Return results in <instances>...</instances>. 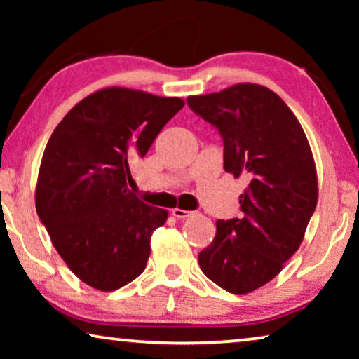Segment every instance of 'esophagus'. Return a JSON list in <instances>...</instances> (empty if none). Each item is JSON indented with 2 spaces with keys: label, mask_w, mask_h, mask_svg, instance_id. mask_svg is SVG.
<instances>
[{
  "label": "esophagus",
  "mask_w": 359,
  "mask_h": 359,
  "mask_svg": "<svg viewBox=\"0 0 359 359\" xmlns=\"http://www.w3.org/2000/svg\"><path fill=\"white\" fill-rule=\"evenodd\" d=\"M171 214H173L176 219H186V217H189V215H191L189 210H183V209H178V208L171 210Z\"/></svg>",
  "instance_id": "34e87169"
}]
</instances>
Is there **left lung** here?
<instances>
[{"label": "left lung", "mask_w": 359, "mask_h": 359, "mask_svg": "<svg viewBox=\"0 0 359 359\" xmlns=\"http://www.w3.org/2000/svg\"><path fill=\"white\" fill-rule=\"evenodd\" d=\"M189 109L219 130L224 170L250 183L238 217L217 220L199 266L230 294H247L271 281L297 252L317 205V173L307 137L281 97L242 83L189 96Z\"/></svg>", "instance_id": "1"}]
</instances>
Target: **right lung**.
Returning a JSON list of instances; mask_svg holds the SVG:
<instances>
[{
	"label": "right lung",
	"mask_w": 359,
	"mask_h": 359,
	"mask_svg": "<svg viewBox=\"0 0 359 359\" xmlns=\"http://www.w3.org/2000/svg\"><path fill=\"white\" fill-rule=\"evenodd\" d=\"M183 106L180 97L107 88L78 102L52 132L36 209L58 255L88 286L116 291L145 269L151 233L168 212L127 189L129 161L144 158Z\"/></svg>",
	"instance_id": "1"
}]
</instances>
